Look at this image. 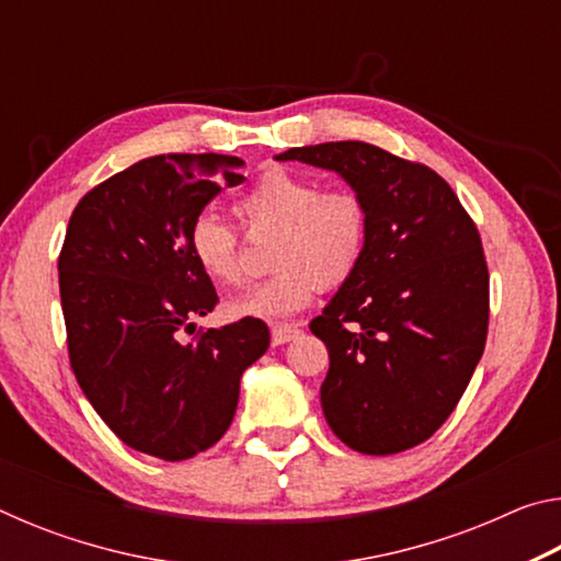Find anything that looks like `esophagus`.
<instances>
[{
	"instance_id": "1",
	"label": "esophagus",
	"mask_w": 561,
	"mask_h": 561,
	"mask_svg": "<svg viewBox=\"0 0 561 561\" xmlns=\"http://www.w3.org/2000/svg\"><path fill=\"white\" fill-rule=\"evenodd\" d=\"M297 336H299V327H294V324H274L272 327V346H282Z\"/></svg>"
}]
</instances>
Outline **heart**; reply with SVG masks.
<instances>
[{
  "label": "heart",
  "mask_w": 561,
  "mask_h": 561,
  "mask_svg": "<svg viewBox=\"0 0 561 561\" xmlns=\"http://www.w3.org/2000/svg\"><path fill=\"white\" fill-rule=\"evenodd\" d=\"M242 220L279 227L272 267L279 270L227 304L232 319L277 321L299 314L321 287H339L358 270L368 240V213L351 190H321L314 178L270 168L237 201ZM190 254L215 284H240V242L220 215L201 213L190 225Z\"/></svg>",
  "instance_id": "1"
}]
</instances>
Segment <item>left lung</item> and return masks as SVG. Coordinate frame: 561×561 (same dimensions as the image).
Segmentation results:
<instances>
[{"mask_svg": "<svg viewBox=\"0 0 561 561\" xmlns=\"http://www.w3.org/2000/svg\"><path fill=\"white\" fill-rule=\"evenodd\" d=\"M274 158L331 170L368 213L364 260L309 324L329 348V428L366 455L428 440L485 351L490 279L478 227L438 173L378 146L339 140Z\"/></svg>", "mask_w": 561, "mask_h": 561, "instance_id": "left-lung-1", "label": "left lung"}]
</instances>
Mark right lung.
Returning a JSON list of instances; mask_svg holds the SVG:
<instances>
[{
	"instance_id": "obj_1",
	"label": "right lung",
	"mask_w": 561,
	"mask_h": 561,
	"mask_svg": "<svg viewBox=\"0 0 561 561\" xmlns=\"http://www.w3.org/2000/svg\"><path fill=\"white\" fill-rule=\"evenodd\" d=\"M242 158L138 160L76 205L59 257L69 358L83 396L128 448L187 460L230 428L240 378L270 348L260 319L178 339L217 304L190 254V225Z\"/></svg>"
}]
</instances>
